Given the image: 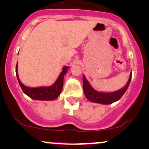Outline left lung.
<instances>
[{
	"instance_id": "left-lung-1",
	"label": "left lung",
	"mask_w": 149,
	"mask_h": 149,
	"mask_svg": "<svg viewBox=\"0 0 149 149\" xmlns=\"http://www.w3.org/2000/svg\"><path fill=\"white\" fill-rule=\"evenodd\" d=\"M132 78V73L130 76L129 80L127 85L120 90L118 91L110 92V93H104V92H99L94 90L90 85L88 80L86 79L85 76L83 77V90H84V94L89 101L91 102H95V103H99L102 104H110L119 100L124 95L125 92H126L127 89L129 86L130 83Z\"/></svg>"
}]
</instances>
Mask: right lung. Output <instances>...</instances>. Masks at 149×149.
I'll list each match as a JSON object with an SVG mask.
<instances>
[{"label":"right lung","instance_id":"obj_1","mask_svg":"<svg viewBox=\"0 0 149 149\" xmlns=\"http://www.w3.org/2000/svg\"><path fill=\"white\" fill-rule=\"evenodd\" d=\"M68 69H69L68 66H64L55 83L49 87L31 88H28V87L22 84L17 74V63L16 66V75L22 90H23L24 93L26 94L27 96H29L33 100L52 101L57 99L58 96L60 95L63 88V84H64V76L67 72Z\"/></svg>","mask_w":149,"mask_h":149}]
</instances>
